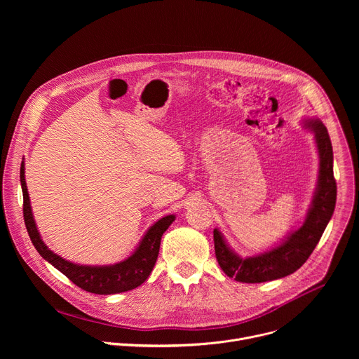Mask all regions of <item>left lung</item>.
Segmentation results:
<instances>
[{
	"instance_id": "obj_1",
	"label": "left lung",
	"mask_w": 359,
	"mask_h": 359,
	"mask_svg": "<svg viewBox=\"0 0 359 359\" xmlns=\"http://www.w3.org/2000/svg\"><path fill=\"white\" fill-rule=\"evenodd\" d=\"M305 126L314 132L320 155V175L311 208L302 226L273 250L247 259H241L226 244L217 229L213 231L219 266L236 281L266 283L292 274L309 260L332 217L337 201V183L334 179L331 139L327 128L318 119L306 121Z\"/></svg>"
}]
</instances>
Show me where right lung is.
<instances>
[{"label": "right lung", "mask_w": 359, "mask_h": 359, "mask_svg": "<svg viewBox=\"0 0 359 359\" xmlns=\"http://www.w3.org/2000/svg\"><path fill=\"white\" fill-rule=\"evenodd\" d=\"M20 179H21L22 196H24L22 209H24L25 227L34 247L41 254L42 259H45L48 263H50L55 269H58L79 288L93 294H102V295L118 294V292L133 290L146 281V278L151 273L158 260L162 236L176 219L173 215L162 217L159 222L153 224L147 230V233L143 236L137 248L126 260L116 263L114 266H102V267L79 266L60 257L58 254L50 251L46 247V244L41 240V236L34 222L31 204H29V196H28V189L25 183L24 162H21Z\"/></svg>", "instance_id": "right-lung-1"}]
</instances>
